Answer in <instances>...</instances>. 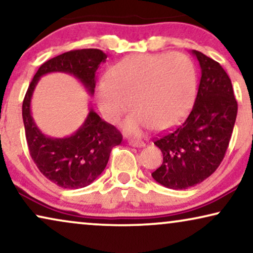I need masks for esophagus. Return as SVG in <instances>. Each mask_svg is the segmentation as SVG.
<instances>
[{
	"instance_id": "obj_1",
	"label": "esophagus",
	"mask_w": 253,
	"mask_h": 253,
	"mask_svg": "<svg viewBox=\"0 0 253 253\" xmlns=\"http://www.w3.org/2000/svg\"><path fill=\"white\" fill-rule=\"evenodd\" d=\"M129 144L133 147H144L145 146L144 141H138V140H130Z\"/></svg>"
}]
</instances>
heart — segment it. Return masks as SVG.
I'll list each match as a JSON object with an SVG mask.
<instances>
[{"label": "heart", "mask_w": 253, "mask_h": 253, "mask_svg": "<svg viewBox=\"0 0 253 253\" xmlns=\"http://www.w3.org/2000/svg\"><path fill=\"white\" fill-rule=\"evenodd\" d=\"M196 94V65L185 54H138L119 62L109 78L99 83L96 102L110 123L132 106L122 129L140 136L152 126L162 131L177 124L190 112Z\"/></svg>", "instance_id": "1"}]
</instances>
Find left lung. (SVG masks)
I'll list each match as a JSON object with an SVG mask.
<instances>
[{"instance_id": "1", "label": "left lung", "mask_w": 253, "mask_h": 253, "mask_svg": "<svg viewBox=\"0 0 253 253\" xmlns=\"http://www.w3.org/2000/svg\"><path fill=\"white\" fill-rule=\"evenodd\" d=\"M202 77L191 112L183 124L154 144L164 162L152 177L168 189L184 190L210 177L229 145L237 115V101L227 72L216 61L198 50Z\"/></svg>"}]
</instances>
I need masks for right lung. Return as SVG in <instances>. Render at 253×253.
<instances>
[{
  "mask_svg": "<svg viewBox=\"0 0 253 253\" xmlns=\"http://www.w3.org/2000/svg\"><path fill=\"white\" fill-rule=\"evenodd\" d=\"M107 55L100 49H78L50 58L39 68L23 101V121L27 146L34 164L44 177L64 189L87 186L101 175L113 147L122 141V134L89 108L84 123L70 136L53 138L41 132L31 112L34 88L42 76L63 72L77 78L89 95L94 94L95 75Z\"/></svg>",
  "mask_w": 253,
  "mask_h": 253,
  "instance_id": "right-lung-1",
  "label": "right lung"
}]
</instances>
